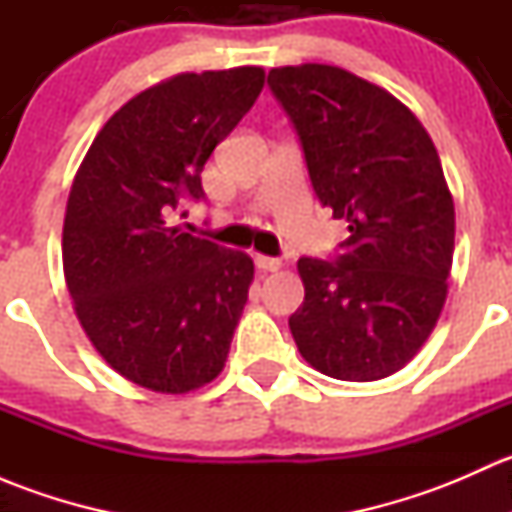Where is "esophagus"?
<instances>
[{"label": "esophagus", "instance_id": "obj_1", "mask_svg": "<svg viewBox=\"0 0 512 512\" xmlns=\"http://www.w3.org/2000/svg\"><path fill=\"white\" fill-rule=\"evenodd\" d=\"M255 265L257 270L262 272H277L282 267V260H277V257H267V255H255Z\"/></svg>", "mask_w": 512, "mask_h": 512}]
</instances>
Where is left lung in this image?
<instances>
[{"instance_id": "obj_1", "label": "left lung", "mask_w": 512, "mask_h": 512, "mask_svg": "<svg viewBox=\"0 0 512 512\" xmlns=\"http://www.w3.org/2000/svg\"><path fill=\"white\" fill-rule=\"evenodd\" d=\"M267 84L297 128L314 193L349 223L337 260L297 262L294 342L332 379H386L446 304L456 210L441 158L409 106L352 71L280 66Z\"/></svg>"}]
</instances>
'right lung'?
I'll use <instances>...</instances> for the list:
<instances>
[{
    "mask_svg": "<svg viewBox=\"0 0 512 512\" xmlns=\"http://www.w3.org/2000/svg\"><path fill=\"white\" fill-rule=\"evenodd\" d=\"M265 86L260 66L178 74L98 131L66 203L64 277L86 337L113 371L188 394L223 371L255 277L250 255L183 232L210 153Z\"/></svg>",
    "mask_w": 512,
    "mask_h": 512,
    "instance_id": "obj_1",
    "label": "right lung"
}]
</instances>
